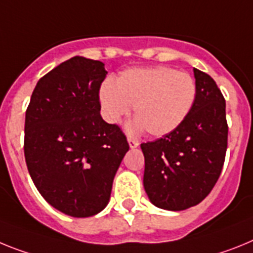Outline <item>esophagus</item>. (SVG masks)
<instances>
[{"mask_svg": "<svg viewBox=\"0 0 253 253\" xmlns=\"http://www.w3.org/2000/svg\"><path fill=\"white\" fill-rule=\"evenodd\" d=\"M127 141H128V145L131 149H135L139 146V141H136V140L132 139V137H128V139H127Z\"/></svg>", "mask_w": 253, "mask_h": 253, "instance_id": "1", "label": "esophagus"}]
</instances>
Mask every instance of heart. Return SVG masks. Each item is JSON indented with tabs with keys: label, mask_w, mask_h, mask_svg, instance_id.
<instances>
[{
	"label": "heart",
	"mask_w": 253,
	"mask_h": 253,
	"mask_svg": "<svg viewBox=\"0 0 253 253\" xmlns=\"http://www.w3.org/2000/svg\"><path fill=\"white\" fill-rule=\"evenodd\" d=\"M99 98L109 124H118L133 104L137 118L131 128L162 137L187 118L196 99V83L187 72L166 66L129 69L118 76L116 84L104 81Z\"/></svg>",
	"instance_id": "obj_1"
}]
</instances>
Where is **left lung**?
I'll use <instances>...</instances> for the list:
<instances>
[{"label":"left lung","mask_w":253,"mask_h":253,"mask_svg":"<svg viewBox=\"0 0 253 253\" xmlns=\"http://www.w3.org/2000/svg\"><path fill=\"white\" fill-rule=\"evenodd\" d=\"M196 99L169 135L141 144L144 187L155 206L181 211L200 204L218 181L228 145L225 99L216 83L193 69Z\"/></svg>","instance_id":"left-lung-1"}]
</instances>
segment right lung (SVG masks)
<instances>
[{"mask_svg":"<svg viewBox=\"0 0 253 253\" xmlns=\"http://www.w3.org/2000/svg\"><path fill=\"white\" fill-rule=\"evenodd\" d=\"M104 63L72 57L44 75L25 113L24 154L35 187L49 205L86 218L108 205L114 175L129 146L100 116Z\"/></svg>","mask_w":253,"mask_h":253,"instance_id":"obj_1","label":"right lung"}]
</instances>
